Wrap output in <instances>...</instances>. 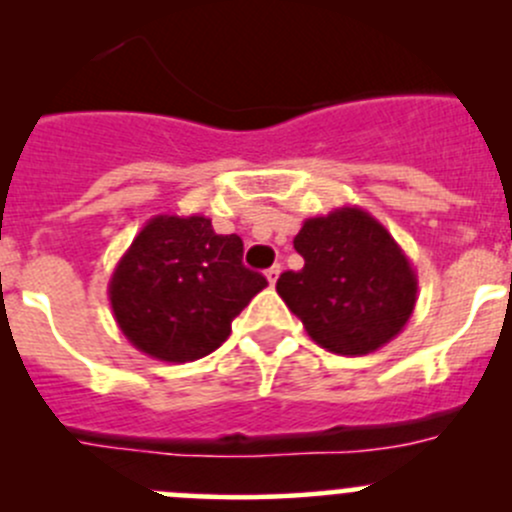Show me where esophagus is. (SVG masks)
<instances>
[{"instance_id": "obj_1", "label": "esophagus", "mask_w": 512, "mask_h": 512, "mask_svg": "<svg viewBox=\"0 0 512 512\" xmlns=\"http://www.w3.org/2000/svg\"><path fill=\"white\" fill-rule=\"evenodd\" d=\"M280 272H282L280 265H272L270 270L265 272V277H267V282H270V287H275V282H277V277H280Z\"/></svg>"}]
</instances>
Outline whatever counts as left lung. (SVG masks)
<instances>
[{"instance_id": "left-lung-1", "label": "left lung", "mask_w": 512, "mask_h": 512, "mask_svg": "<svg viewBox=\"0 0 512 512\" xmlns=\"http://www.w3.org/2000/svg\"><path fill=\"white\" fill-rule=\"evenodd\" d=\"M299 272H282L277 294L322 349L361 356L389 344L416 307L409 257L374 215L361 208L307 218L294 237Z\"/></svg>"}]
</instances>
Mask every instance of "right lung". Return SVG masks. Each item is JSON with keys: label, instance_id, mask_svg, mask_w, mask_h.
<instances>
[{"label": "right lung", "instance_id": "1", "mask_svg": "<svg viewBox=\"0 0 512 512\" xmlns=\"http://www.w3.org/2000/svg\"><path fill=\"white\" fill-rule=\"evenodd\" d=\"M267 287L242 265V240L205 215H156L108 282L113 319L138 352L185 364L230 337V324Z\"/></svg>", "mask_w": 512, "mask_h": 512}]
</instances>
